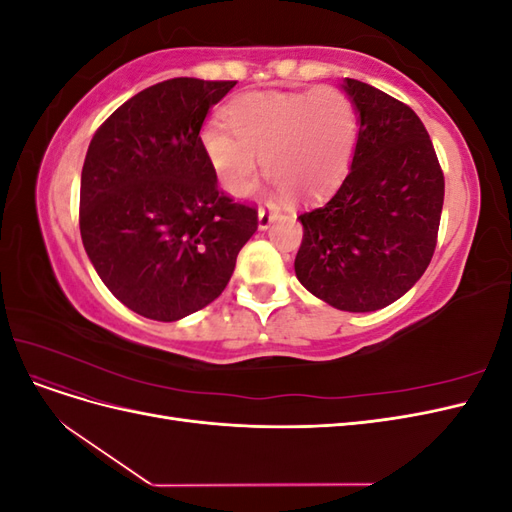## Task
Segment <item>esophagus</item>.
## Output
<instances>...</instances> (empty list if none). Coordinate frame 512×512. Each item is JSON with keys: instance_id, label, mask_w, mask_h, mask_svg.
Here are the masks:
<instances>
[{"instance_id": "esophagus-1", "label": "esophagus", "mask_w": 512, "mask_h": 512, "mask_svg": "<svg viewBox=\"0 0 512 512\" xmlns=\"http://www.w3.org/2000/svg\"><path fill=\"white\" fill-rule=\"evenodd\" d=\"M275 207H260L258 209V226H260V230H265V228H269V224L273 222V218H275Z\"/></svg>"}]
</instances>
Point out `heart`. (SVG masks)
I'll list each match as a JSON object with an SVG mask.
<instances>
[{
	"label": "heart",
	"mask_w": 512,
	"mask_h": 512,
	"mask_svg": "<svg viewBox=\"0 0 512 512\" xmlns=\"http://www.w3.org/2000/svg\"><path fill=\"white\" fill-rule=\"evenodd\" d=\"M226 123H211L200 134V149L215 179L232 196L254 188L258 158L275 188L294 198H314L348 173L359 111L335 87L284 94L258 91L226 106Z\"/></svg>",
	"instance_id": "obj_1"
}]
</instances>
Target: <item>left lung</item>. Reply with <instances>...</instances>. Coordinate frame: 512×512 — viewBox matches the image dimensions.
<instances>
[{"mask_svg": "<svg viewBox=\"0 0 512 512\" xmlns=\"http://www.w3.org/2000/svg\"><path fill=\"white\" fill-rule=\"evenodd\" d=\"M359 138L344 183L299 215V282L344 312H376L421 280L436 250L444 175L423 121L404 102L346 79Z\"/></svg>", "mask_w": 512, "mask_h": 512, "instance_id": "obj_1", "label": "left lung"}]
</instances>
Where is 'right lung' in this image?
<instances>
[{"mask_svg":"<svg viewBox=\"0 0 512 512\" xmlns=\"http://www.w3.org/2000/svg\"><path fill=\"white\" fill-rule=\"evenodd\" d=\"M237 81L168 79L123 102L94 134L81 175V237L104 286L151 320L215 301L258 211L218 190L200 149L213 104Z\"/></svg>","mask_w":512,"mask_h":512,"instance_id":"right-lung-1","label":"right lung"}]
</instances>
